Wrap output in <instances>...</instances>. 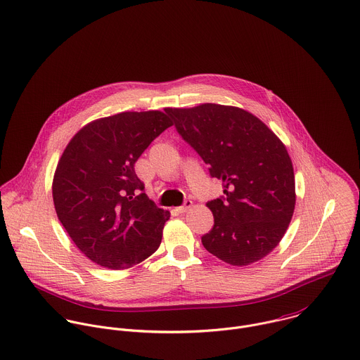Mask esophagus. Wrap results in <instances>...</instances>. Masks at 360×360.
I'll return each instance as SVG.
<instances>
[{
    "mask_svg": "<svg viewBox=\"0 0 360 360\" xmlns=\"http://www.w3.org/2000/svg\"><path fill=\"white\" fill-rule=\"evenodd\" d=\"M192 200H185V203L182 205V206H179L176 210L179 212V213H185V212H188L191 207H192Z\"/></svg>",
    "mask_w": 360,
    "mask_h": 360,
    "instance_id": "obj_1",
    "label": "esophagus"
}]
</instances>
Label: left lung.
I'll return each mask as SVG.
<instances>
[{
	"label": "left lung",
	"instance_id": "1",
	"mask_svg": "<svg viewBox=\"0 0 360 360\" xmlns=\"http://www.w3.org/2000/svg\"><path fill=\"white\" fill-rule=\"evenodd\" d=\"M165 112L224 186V196L206 203L214 226L202 237L203 247L234 266L266 257L283 238L296 205L293 164L285 144L241 108L202 103Z\"/></svg>",
	"mask_w": 360,
	"mask_h": 360
}]
</instances>
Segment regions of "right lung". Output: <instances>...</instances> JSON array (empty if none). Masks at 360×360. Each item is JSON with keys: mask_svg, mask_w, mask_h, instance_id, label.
<instances>
[{"mask_svg": "<svg viewBox=\"0 0 360 360\" xmlns=\"http://www.w3.org/2000/svg\"><path fill=\"white\" fill-rule=\"evenodd\" d=\"M169 126L160 110L122 112L85 124L63 151L53 176L54 209L96 265L127 269L158 250L169 212L144 193L134 164Z\"/></svg>", "mask_w": 360, "mask_h": 360, "instance_id": "right-lung-1", "label": "right lung"}]
</instances>
